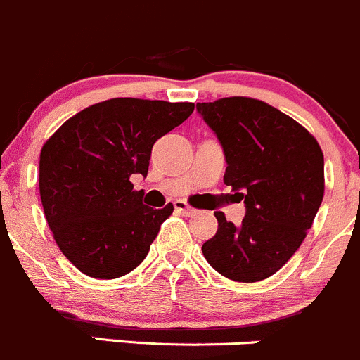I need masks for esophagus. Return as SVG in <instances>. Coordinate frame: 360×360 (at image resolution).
I'll list each match as a JSON object with an SVG mask.
<instances>
[{"instance_id":"esophagus-1","label":"esophagus","mask_w":360,"mask_h":360,"mask_svg":"<svg viewBox=\"0 0 360 360\" xmlns=\"http://www.w3.org/2000/svg\"><path fill=\"white\" fill-rule=\"evenodd\" d=\"M173 206H175V211L179 212V214H184V216H192L195 212L194 207L188 206L185 200H175V202H173Z\"/></svg>"}]
</instances>
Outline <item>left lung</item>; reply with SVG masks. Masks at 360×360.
Returning <instances> with one entry per match:
<instances>
[{
    "instance_id": "left-lung-1",
    "label": "left lung",
    "mask_w": 360,
    "mask_h": 360,
    "mask_svg": "<svg viewBox=\"0 0 360 360\" xmlns=\"http://www.w3.org/2000/svg\"><path fill=\"white\" fill-rule=\"evenodd\" d=\"M226 160L223 180L245 204L240 226L216 211L218 231L202 254L223 276L254 283L295 254L324 195V158L300 123L268 103L223 98L197 103Z\"/></svg>"
}]
</instances>
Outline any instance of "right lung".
Instances as JSON below:
<instances>
[{
    "label": "right lung",
    "mask_w": 360,
    "mask_h": 360,
    "mask_svg": "<svg viewBox=\"0 0 360 360\" xmlns=\"http://www.w3.org/2000/svg\"><path fill=\"white\" fill-rule=\"evenodd\" d=\"M194 103L115 98L63 123L41 149L39 192L46 221L79 271L113 280L148 256L173 212L142 204L132 175H148L154 142L179 127Z\"/></svg>",
    "instance_id": "right-lung-1"
}]
</instances>
